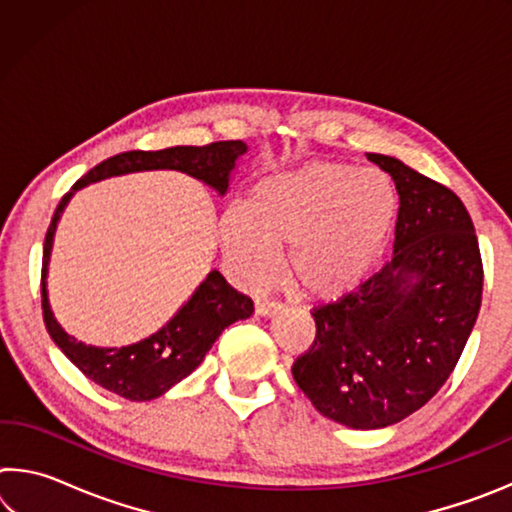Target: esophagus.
<instances>
[{
  "mask_svg": "<svg viewBox=\"0 0 512 512\" xmlns=\"http://www.w3.org/2000/svg\"><path fill=\"white\" fill-rule=\"evenodd\" d=\"M277 311H280V305H275V302H257L255 305V314L257 316H262V318H271V316H275Z\"/></svg>",
  "mask_w": 512,
  "mask_h": 512,
  "instance_id": "obj_1",
  "label": "esophagus"
}]
</instances>
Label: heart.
I'll use <instances>...</instances> for the list:
<instances>
[{"mask_svg":"<svg viewBox=\"0 0 512 512\" xmlns=\"http://www.w3.org/2000/svg\"><path fill=\"white\" fill-rule=\"evenodd\" d=\"M397 216V192L377 169L309 162L271 173L253 187V201L221 214V244L230 271L248 289H262L289 246V273L314 298H334L368 275Z\"/></svg>","mask_w":512,"mask_h":512,"instance_id":"heart-1","label":"heart"}]
</instances>
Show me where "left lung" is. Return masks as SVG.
<instances>
[{"label":"left lung","instance_id":"1","mask_svg":"<svg viewBox=\"0 0 512 512\" xmlns=\"http://www.w3.org/2000/svg\"><path fill=\"white\" fill-rule=\"evenodd\" d=\"M393 178V257L341 300L314 309V345L293 379L325 418L384 429L440 391L481 307L483 264L465 205L452 189L391 155L368 153Z\"/></svg>","mask_w":512,"mask_h":512}]
</instances>
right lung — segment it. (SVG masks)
Listing matches in <instances>:
<instances>
[{
	"label": "right lung",
	"mask_w": 512,
	"mask_h": 512,
	"mask_svg": "<svg viewBox=\"0 0 512 512\" xmlns=\"http://www.w3.org/2000/svg\"><path fill=\"white\" fill-rule=\"evenodd\" d=\"M244 153H248V146L239 140L214 142L207 146H171V149L162 151H126L112 155V158L90 169L58 203L45 237V250H42V314H45V325L51 339L94 384L131 402L155 400L201 366L205 354L210 352L225 327L237 323V320L250 318L253 300L232 289L214 268L198 284L189 300L183 302V307L158 332L146 336V339L121 345V348H97V345L76 341L60 327L54 311H51L47 291L51 248H54L58 221L67 203L79 189L92 183L126 176V173L160 169L187 173V176L212 187L219 196H225L230 189L232 173H235L237 162Z\"/></svg>",
	"instance_id": "1"
}]
</instances>
